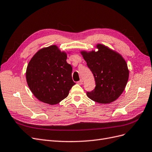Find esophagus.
Returning <instances> with one entry per match:
<instances>
[{
    "label": "esophagus",
    "mask_w": 152,
    "mask_h": 152,
    "mask_svg": "<svg viewBox=\"0 0 152 152\" xmlns=\"http://www.w3.org/2000/svg\"><path fill=\"white\" fill-rule=\"evenodd\" d=\"M83 80H80L79 81H77V83L78 84V85H82V84H83Z\"/></svg>",
    "instance_id": "1"
}]
</instances>
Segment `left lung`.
<instances>
[{"label": "left lung", "mask_w": 152, "mask_h": 152, "mask_svg": "<svg viewBox=\"0 0 152 152\" xmlns=\"http://www.w3.org/2000/svg\"><path fill=\"white\" fill-rule=\"evenodd\" d=\"M98 51L81 52L93 74L96 86L87 92L91 100L101 104L110 103L122 94L127 84L129 71L125 60L116 51L103 44L96 45Z\"/></svg>", "instance_id": "1"}]
</instances>
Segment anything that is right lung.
<instances>
[{"label": "right lung", "mask_w": 152, "mask_h": 152, "mask_svg": "<svg viewBox=\"0 0 152 152\" xmlns=\"http://www.w3.org/2000/svg\"><path fill=\"white\" fill-rule=\"evenodd\" d=\"M67 54L56 45L44 48L34 55L26 69V80L33 94L42 102L53 105L66 98L75 85Z\"/></svg>", "instance_id": "add662e5"}]
</instances>
